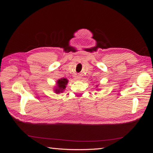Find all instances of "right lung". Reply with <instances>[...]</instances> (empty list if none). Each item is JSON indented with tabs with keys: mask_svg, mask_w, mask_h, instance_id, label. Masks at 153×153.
Here are the masks:
<instances>
[{
	"mask_svg": "<svg viewBox=\"0 0 153 153\" xmlns=\"http://www.w3.org/2000/svg\"><path fill=\"white\" fill-rule=\"evenodd\" d=\"M68 80L66 78H61L57 81V89L55 90L56 93H59V92H62L64 89H66V85L68 84Z\"/></svg>",
	"mask_w": 153,
	"mask_h": 153,
	"instance_id": "obj_1",
	"label": "right lung"
}]
</instances>
